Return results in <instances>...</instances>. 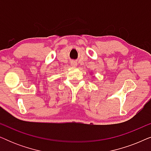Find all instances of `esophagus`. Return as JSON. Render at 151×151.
<instances>
[{
	"instance_id": "1",
	"label": "esophagus",
	"mask_w": 151,
	"mask_h": 151,
	"mask_svg": "<svg viewBox=\"0 0 151 151\" xmlns=\"http://www.w3.org/2000/svg\"><path fill=\"white\" fill-rule=\"evenodd\" d=\"M71 66H73V67H77V65H78V63H77V62L76 61H71Z\"/></svg>"
}]
</instances>
